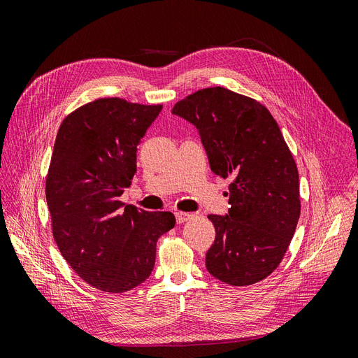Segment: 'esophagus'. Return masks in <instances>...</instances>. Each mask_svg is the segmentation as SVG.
Here are the masks:
<instances>
[{"instance_id":"34e87169","label":"esophagus","mask_w":358,"mask_h":358,"mask_svg":"<svg viewBox=\"0 0 358 358\" xmlns=\"http://www.w3.org/2000/svg\"><path fill=\"white\" fill-rule=\"evenodd\" d=\"M175 215H176V222L178 224H183L185 221L191 220L192 216H194L192 213H187V212H176Z\"/></svg>"}]
</instances>
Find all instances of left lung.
Segmentation results:
<instances>
[{"label":"left lung","instance_id":"obj_1","mask_svg":"<svg viewBox=\"0 0 358 358\" xmlns=\"http://www.w3.org/2000/svg\"><path fill=\"white\" fill-rule=\"evenodd\" d=\"M199 129L210 170L231 178L230 209L209 215L215 242L209 273L234 287L252 285L282 262L300 216L299 171L263 104L221 86L200 90L171 110Z\"/></svg>","mask_w":358,"mask_h":358}]
</instances>
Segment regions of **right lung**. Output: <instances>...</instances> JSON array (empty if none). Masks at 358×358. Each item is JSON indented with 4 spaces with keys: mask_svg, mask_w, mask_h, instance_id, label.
Here are the masks:
<instances>
[{
    "mask_svg": "<svg viewBox=\"0 0 358 358\" xmlns=\"http://www.w3.org/2000/svg\"><path fill=\"white\" fill-rule=\"evenodd\" d=\"M161 104L100 99L64 119L46 178L52 233L85 282L110 294L133 289L154 270L158 237L171 212H145L119 200L137 170V146Z\"/></svg>",
    "mask_w": 358,
    "mask_h": 358,
    "instance_id": "add662e5",
    "label": "right lung"
}]
</instances>
